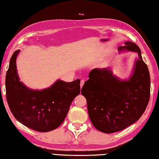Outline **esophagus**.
I'll return each mask as SVG.
<instances>
[{
    "label": "esophagus",
    "instance_id": "esophagus-1",
    "mask_svg": "<svg viewBox=\"0 0 159 159\" xmlns=\"http://www.w3.org/2000/svg\"><path fill=\"white\" fill-rule=\"evenodd\" d=\"M84 80H82L81 82H80V87L82 88L83 85H84Z\"/></svg>",
    "mask_w": 159,
    "mask_h": 159
}]
</instances>
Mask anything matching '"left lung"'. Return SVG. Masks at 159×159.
I'll list each match as a JSON object with an SVG mask.
<instances>
[{
  "mask_svg": "<svg viewBox=\"0 0 159 159\" xmlns=\"http://www.w3.org/2000/svg\"><path fill=\"white\" fill-rule=\"evenodd\" d=\"M124 44L118 48L119 52L129 51L139 55L131 76L122 80L110 68H96L89 72L82 89L92 124L106 134L120 131L138 121L149 101L150 75L140 48L130 41Z\"/></svg>",
  "mask_w": 159,
  "mask_h": 159,
  "instance_id": "8db88e82",
  "label": "left lung"
}]
</instances>
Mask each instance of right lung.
Returning a JSON list of instances; mask_svg holds the SVG:
<instances>
[{"instance_id": "right-lung-1", "label": "right lung", "mask_w": 159, "mask_h": 159, "mask_svg": "<svg viewBox=\"0 0 159 159\" xmlns=\"http://www.w3.org/2000/svg\"><path fill=\"white\" fill-rule=\"evenodd\" d=\"M16 50L10 60L6 73V98L9 108L17 120L33 130L48 132L64 121L71 103L80 93V80L66 82L57 80L42 90L32 89L20 81Z\"/></svg>"}]
</instances>
